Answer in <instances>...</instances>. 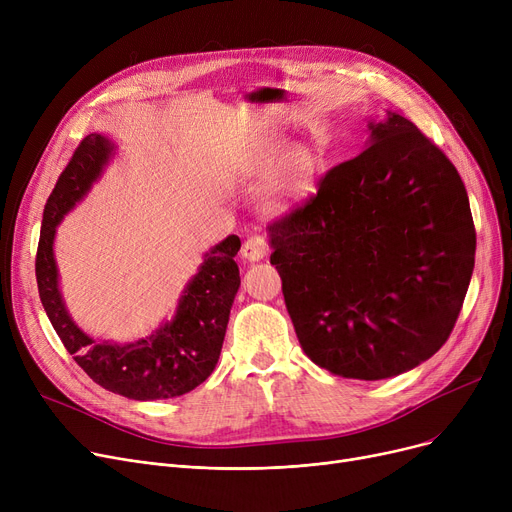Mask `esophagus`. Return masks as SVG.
<instances>
[{"mask_svg": "<svg viewBox=\"0 0 512 512\" xmlns=\"http://www.w3.org/2000/svg\"><path fill=\"white\" fill-rule=\"evenodd\" d=\"M267 253V234L261 230H255L253 234H249V238L242 245V257L249 261H259L263 259Z\"/></svg>", "mask_w": 512, "mask_h": 512, "instance_id": "34e87169", "label": "esophagus"}]
</instances>
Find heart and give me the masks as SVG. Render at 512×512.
Instances as JSON below:
<instances>
[{
	"label": "heart",
	"mask_w": 512,
	"mask_h": 512,
	"mask_svg": "<svg viewBox=\"0 0 512 512\" xmlns=\"http://www.w3.org/2000/svg\"><path fill=\"white\" fill-rule=\"evenodd\" d=\"M284 145L280 141H270L259 145L251 157L245 161V174L251 178H263L269 174L275 161L280 157ZM276 166V165H275ZM317 157L307 147L290 149L279 161L275 172L267 178L263 186L261 203L267 211L282 213L292 205L301 203L313 188L317 174Z\"/></svg>",
	"instance_id": "1"
}]
</instances>
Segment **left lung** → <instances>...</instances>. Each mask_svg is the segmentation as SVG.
I'll list each match as a JSON object with an SVG mask.
<instances>
[{
    "label": "left lung",
    "instance_id": "8db88e82",
    "mask_svg": "<svg viewBox=\"0 0 512 512\" xmlns=\"http://www.w3.org/2000/svg\"><path fill=\"white\" fill-rule=\"evenodd\" d=\"M369 130L367 149L267 224L303 351L353 380L392 378L436 355L475 265L473 215L452 161L398 114Z\"/></svg>",
    "mask_w": 512,
    "mask_h": 512
}]
</instances>
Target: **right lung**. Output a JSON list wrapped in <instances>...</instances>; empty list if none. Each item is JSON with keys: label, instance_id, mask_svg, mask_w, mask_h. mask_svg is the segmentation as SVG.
<instances>
[{"label": "right lung", "instance_id": "1", "mask_svg": "<svg viewBox=\"0 0 512 512\" xmlns=\"http://www.w3.org/2000/svg\"><path fill=\"white\" fill-rule=\"evenodd\" d=\"M110 153V141L101 134H89L74 149L53 186L43 209L35 259L39 297L66 351L95 384L134 400L174 398L203 384L220 359L230 307L240 286L234 261L240 238L232 234L207 253L199 274L184 290L174 321L153 336L126 346L91 340L74 326L62 303L53 234L74 203L89 191Z\"/></svg>", "mask_w": 512, "mask_h": 512}]
</instances>
